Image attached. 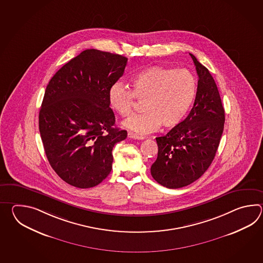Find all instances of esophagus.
Wrapping results in <instances>:
<instances>
[{
	"label": "esophagus",
	"instance_id": "obj_1",
	"mask_svg": "<svg viewBox=\"0 0 263 263\" xmlns=\"http://www.w3.org/2000/svg\"><path fill=\"white\" fill-rule=\"evenodd\" d=\"M128 137H129V138H133V139H145V137H144L143 135H138V134H133V133H128Z\"/></svg>",
	"mask_w": 263,
	"mask_h": 263
}]
</instances>
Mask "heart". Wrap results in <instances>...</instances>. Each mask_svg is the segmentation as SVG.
I'll use <instances>...</instances> for the list:
<instances>
[{
	"mask_svg": "<svg viewBox=\"0 0 263 263\" xmlns=\"http://www.w3.org/2000/svg\"><path fill=\"white\" fill-rule=\"evenodd\" d=\"M133 90L116 83L108 92L110 105L121 117H128L135 99L144 101L142 114L133 115L124 127L136 134H149L162 125L172 129L182 122L195 99L196 81L186 69L152 66L133 77Z\"/></svg>",
	"mask_w": 263,
	"mask_h": 263,
	"instance_id": "heart-1",
	"label": "heart"
}]
</instances>
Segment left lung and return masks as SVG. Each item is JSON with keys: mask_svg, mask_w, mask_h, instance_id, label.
<instances>
[{"mask_svg": "<svg viewBox=\"0 0 263 263\" xmlns=\"http://www.w3.org/2000/svg\"><path fill=\"white\" fill-rule=\"evenodd\" d=\"M198 75L190 114L167 134L157 137L158 157L151 176L159 184L178 189L206 172L215 157L224 123V110L217 85L207 67L189 53Z\"/></svg>", "mask_w": 263, "mask_h": 263, "instance_id": "left-lung-1", "label": "left lung"}]
</instances>
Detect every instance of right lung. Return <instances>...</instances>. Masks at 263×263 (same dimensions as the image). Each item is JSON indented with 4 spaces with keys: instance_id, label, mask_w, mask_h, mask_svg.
<instances>
[{
    "instance_id": "add662e5",
    "label": "right lung",
    "mask_w": 263,
    "mask_h": 263,
    "mask_svg": "<svg viewBox=\"0 0 263 263\" xmlns=\"http://www.w3.org/2000/svg\"><path fill=\"white\" fill-rule=\"evenodd\" d=\"M128 58L90 49L53 75L46 87L39 124L50 166L77 188L100 184L112 170L114 145L126 139L115 128L108 92L123 75Z\"/></svg>"
}]
</instances>
